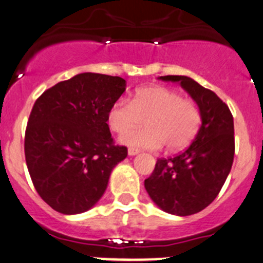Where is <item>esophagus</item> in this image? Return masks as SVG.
I'll return each mask as SVG.
<instances>
[{"label":"esophagus","mask_w":263,"mask_h":263,"mask_svg":"<svg viewBox=\"0 0 263 263\" xmlns=\"http://www.w3.org/2000/svg\"><path fill=\"white\" fill-rule=\"evenodd\" d=\"M138 153H139V151L135 149V148H129V149H128V155L129 156H135V155H138Z\"/></svg>","instance_id":"34e87169"}]
</instances>
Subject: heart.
Here are the masks:
<instances>
[{
    "label": "heart",
    "mask_w": 263,
    "mask_h": 263,
    "mask_svg": "<svg viewBox=\"0 0 263 263\" xmlns=\"http://www.w3.org/2000/svg\"><path fill=\"white\" fill-rule=\"evenodd\" d=\"M143 120L147 126L127 130ZM201 120V111L194 101L183 98L178 90L158 85L139 89L132 101L119 98L108 111V125L112 132H124L120 137L124 144L149 149L161 148L163 143L167 149L185 147L198 133Z\"/></svg>",
    "instance_id": "1"
}]
</instances>
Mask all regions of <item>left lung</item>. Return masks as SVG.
<instances>
[{
	"mask_svg": "<svg viewBox=\"0 0 263 263\" xmlns=\"http://www.w3.org/2000/svg\"><path fill=\"white\" fill-rule=\"evenodd\" d=\"M158 79L179 82L201 111L202 124L192 144L173 158H158L144 188L155 204L176 216H189L214 202L234 160V120L217 95L185 75Z\"/></svg>",
	"mask_w": 263,
	"mask_h": 263,
	"instance_id": "left-lung-1",
	"label": "left lung"
}]
</instances>
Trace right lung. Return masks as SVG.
<instances>
[{
	"instance_id": "1",
	"label": "right lung",
	"mask_w": 263,
	"mask_h": 263,
	"mask_svg": "<svg viewBox=\"0 0 263 263\" xmlns=\"http://www.w3.org/2000/svg\"><path fill=\"white\" fill-rule=\"evenodd\" d=\"M120 77L83 72L57 83L35 101L25 132V161L41 198L54 211L92 209L111 171L128 156L114 145L108 111L125 92Z\"/></svg>"
}]
</instances>
